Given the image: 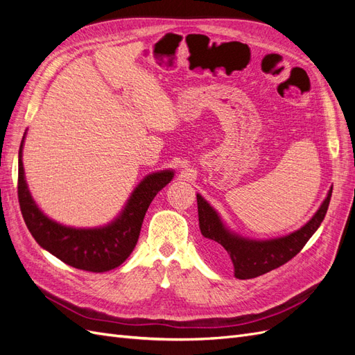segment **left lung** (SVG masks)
<instances>
[{
  "mask_svg": "<svg viewBox=\"0 0 355 355\" xmlns=\"http://www.w3.org/2000/svg\"><path fill=\"white\" fill-rule=\"evenodd\" d=\"M331 189L313 219L302 228L286 237L265 241L243 239L237 234H232L222 223L210 204L197 194L200 230L207 239V250L216 257L228 256L234 265V274L240 280H249V278L270 272L295 257L313 237L327 213Z\"/></svg>",
  "mask_w": 355,
  "mask_h": 355,
  "instance_id": "1",
  "label": "left lung"
}]
</instances>
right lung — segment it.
Listing matches in <instances>:
<instances>
[{
	"label": "right lung",
	"mask_w": 355,
	"mask_h": 355,
	"mask_svg": "<svg viewBox=\"0 0 355 355\" xmlns=\"http://www.w3.org/2000/svg\"><path fill=\"white\" fill-rule=\"evenodd\" d=\"M24 141L19 148L17 197L24 220L35 241L58 259L78 270L105 272L120 266L133 252L141 234L149 204L173 179V171L163 170L148 175L114 222L102 228L77 230L49 219L32 200L22 163Z\"/></svg>",
	"instance_id": "add662e5"
}]
</instances>
